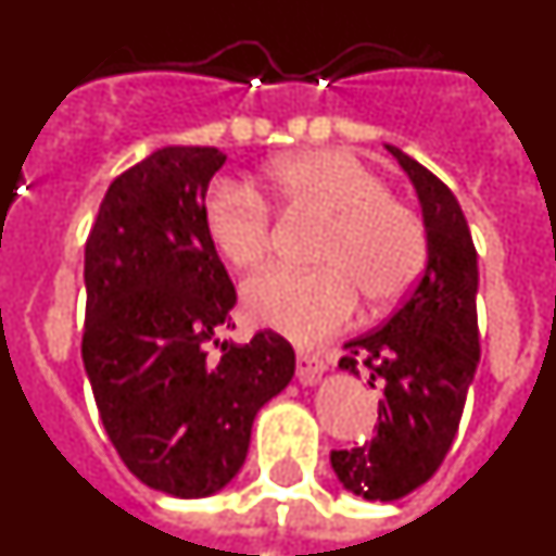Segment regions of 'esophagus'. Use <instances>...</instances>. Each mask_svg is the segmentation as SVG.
<instances>
[{"mask_svg":"<svg viewBox=\"0 0 556 556\" xmlns=\"http://www.w3.org/2000/svg\"><path fill=\"white\" fill-rule=\"evenodd\" d=\"M326 372V362H323L317 353H298V378H301L303 387H314Z\"/></svg>","mask_w":556,"mask_h":556,"instance_id":"34e87169","label":"esophagus"}]
</instances>
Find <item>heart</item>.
Instances as JSON below:
<instances>
[{
	"label": "heart",
	"instance_id": "b5f03b06",
	"mask_svg": "<svg viewBox=\"0 0 556 556\" xmlns=\"http://www.w3.org/2000/svg\"><path fill=\"white\" fill-rule=\"evenodd\" d=\"M269 189L294 211L328 217L320 269L278 267L244 287V314L294 342H320L356 312L358 292L387 306L426 267V228L367 164L342 150H308L267 169ZM203 228L228 267L255 269L273 250L269 211L253 189L223 180L208 191Z\"/></svg>",
	"mask_w": 556,
	"mask_h": 556
}]
</instances>
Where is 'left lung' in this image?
I'll list each match as a JSON object with an SVG mask.
<instances>
[{
    "label": "left lung",
    "instance_id": "obj_1",
    "mask_svg": "<svg viewBox=\"0 0 556 556\" xmlns=\"http://www.w3.org/2000/svg\"><path fill=\"white\" fill-rule=\"evenodd\" d=\"M387 150L415 186L429 253L404 306L378 331L345 342L339 358L353 376L367 367V384L384 390L370 443L331 451L342 488L367 501L404 498L434 476L454 443L479 365V264L468 219L443 180L404 150Z\"/></svg>",
    "mask_w": 556,
    "mask_h": 556
}]
</instances>
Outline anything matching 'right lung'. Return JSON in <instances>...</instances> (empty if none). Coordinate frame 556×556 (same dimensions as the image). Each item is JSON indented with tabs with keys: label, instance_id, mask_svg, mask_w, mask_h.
I'll use <instances>...</instances> for the list:
<instances>
[{
	"label": "right lung",
	"instance_id": "right-lung-1",
	"mask_svg": "<svg viewBox=\"0 0 556 556\" xmlns=\"http://www.w3.org/2000/svg\"><path fill=\"white\" fill-rule=\"evenodd\" d=\"M217 147H164L108 186L86 242L83 365L113 448L147 488L214 495L294 376L287 339L219 342L236 289L203 228ZM214 341L219 359L207 358Z\"/></svg>",
	"mask_w": 556,
	"mask_h": 556
}]
</instances>
